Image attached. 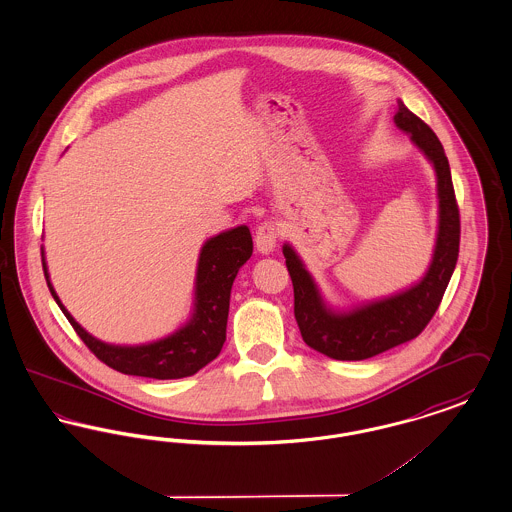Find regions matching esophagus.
<instances>
[{
  "label": "esophagus",
  "mask_w": 512,
  "mask_h": 512,
  "mask_svg": "<svg viewBox=\"0 0 512 512\" xmlns=\"http://www.w3.org/2000/svg\"><path fill=\"white\" fill-rule=\"evenodd\" d=\"M276 240H278V230L274 226V222H261V226L255 232V247L261 255H270L276 247Z\"/></svg>",
  "instance_id": "1"
}]
</instances>
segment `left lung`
I'll return each mask as SVG.
<instances>
[{"label":"left lung","instance_id":"1","mask_svg":"<svg viewBox=\"0 0 512 512\" xmlns=\"http://www.w3.org/2000/svg\"><path fill=\"white\" fill-rule=\"evenodd\" d=\"M393 122L409 134L436 172L438 230L432 261L424 276L405 290L340 311L324 299L313 274L292 245L282 247L292 276L293 313L303 341L336 361H365L414 340L438 311L459 257L461 220L443 146L432 128L411 113L401 99Z\"/></svg>","mask_w":512,"mask_h":512}]
</instances>
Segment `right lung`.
<instances>
[{"instance_id":"1","label":"right lung","mask_w":512,"mask_h":512,"mask_svg":"<svg viewBox=\"0 0 512 512\" xmlns=\"http://www.w3.org/2000/svg\"><path fill=\"white\" fill-rule=\"evenodd\" d=\"M251 253L253 242L245 224L209 238L199 251L195 270L194 307L188 322L167 338L140 345L107 343L86 332L65 309L49 280L44 247L42 265L55 303L59 305L63 315L69 318L80 340L90 347V351L99 361L130 376L176 380L192 376L219 357L220 349L226 341L232 284L238 276V270L244 267Z\"/></svg>"}]
</instances>
